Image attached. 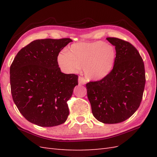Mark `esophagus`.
<instances>
[{"label": "esophagus", "mask_w": 157, "mask_h": 157, "mask_svg": "<svg viewBox=\"0 0 157 157\" xmlns=\"http://www.w3.org/2000/svg\"><path fill=\"white\" fill-rule=\"evenodd\" d=\"M78 83L79 85H84L86 84V79L84 78H82V77H79Z\"/></svg>", "instance_id": "esophagus-1"}]
</instances>
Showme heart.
Masks as SVG:
<instances>
[{
    "label": "heart",
    "mask_w": 157,
    "mask_h": 157,
    "mask_svg": "<svg viewBox=\"0 0 157 157\" xmlns=\"http://www.w3.org/2000/svg\"><path fill=\"white\" fill-rule=\"evenodd\" d=\"M116 58V50L111 44L101 41L79 42L61 53L58 63L67 71L78 72L83 68L88 79L100 80L111 72Z\"/></svg>",
    "instance_id": "heart-1"
}]
</instances>
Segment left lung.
I'll use <instances>...</instances> for the list:
<instances>
[{
	"instance_id": "1",
	"label": "left lung",
	"mask_w": 157,
	"mask_h": 157,
	"mask_svg": "<svg viewBox=\"0 0 157 157\" xmlns=\"http://www.w3.org/2000/svg\"><path fill=\"white\" fill-rule=\"evenodd\" d=\"M117 58L111 72L98 81L86 84L92 112L98 121L108 124L125 121L140 105L146 82L143 59L131 43L109 37Z\"/></svg>"
}]
</instances>
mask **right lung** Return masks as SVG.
<instances>
[{"label":"right lung","mask_w":157,"mask_h":157,"mask_svg":"<svg viewBox=\"0 0 157 157\" xmlns=\"http://www.w3.org/2000/svg\"><path fill=\"white\" fill-rule=\"evenodd\" d=\"M72 40H36L21 48L10 67L13 100L21 115L34 124L53 127L65 123L67 101L78 85V75L59 67V52Z\"/></svg>","instance_id":"1"}]
</instances>
